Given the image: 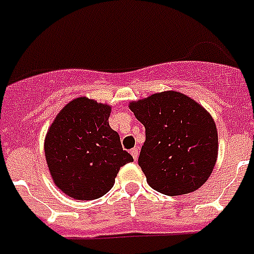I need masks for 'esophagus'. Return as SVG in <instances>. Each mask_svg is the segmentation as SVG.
<instances>
[{"mask_svg":"<svg viewBox=\"0 0 254 254\" xmlns=\"http://www.w3.org/2000/svg\"><path fill=\"white\" fill-rule=\"evenodd\" d=\"M130 153H131V156H133L134 160H137V159H138V155H139V152H138V148H137V147H134V148H131Z\"/></svg>","mask_w":254,"mask_h":254,"instance_id":"obj_1","label":"esophagus"}]
</instances>
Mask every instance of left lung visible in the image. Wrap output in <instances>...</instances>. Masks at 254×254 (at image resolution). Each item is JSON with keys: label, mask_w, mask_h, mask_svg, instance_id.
<instances>
[{"label": "left lung", "mask_w": 254, "mask_h": 254, "mask_svg": "<svg viewBox=\"0 0 254 254\" xmlns=\"http://www.w3.org/2000/svg\"><path fill=\"white\" fill-rule=\"evenodd\" d=\"M129 108L146 129L138 164L147 183L169 196L203 186L218 155V134L209 112L172 90L130 102Z\"/></svg>", "instance_id": "left-lung-1"}]
</instances>
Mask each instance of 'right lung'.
Segmentation results:
<instances>
[{
  "instance_id": "right-lung-1",
  "label": "right lung",
  "mask_w": 254,
  "mask_h": 254,
  "mask_svg": "<svg viewBox=\"0 0 254 254\" xmlns=\"http://www.w3.org/2000/svg\"><path fill=\"white\" fill-rule=\"evenodd\" d=\"M111 107L80 97L62 108L45 138V156L54 183L65 195L94 200L107 193L130 153L111 129Z\"/></svg>"
}]
</instances>
